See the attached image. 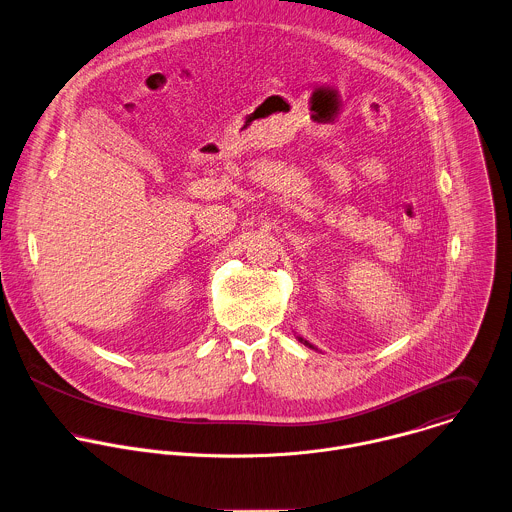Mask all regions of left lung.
I'll list each match as a JSON object with an SVG mask.
<instances>
[{
	"label": "left lung",
	"instance_id": "left-lung-1",
	"mask_svg": "<svg viewBox=\"0 0 512 512\" xmlns=\"http://www.w3.org/2000/svg\"><path fill=\"white\" fill-rule=\"evenodd\" d=\"M297 339H299V341H301V343H303V345H305V347H309V349H317V347H313V345H311V343H309V341H305V339H303V337H297Z\"/></svg>",
	"mask_w": 512,
	"mask_h": 512
}]
</instances>
